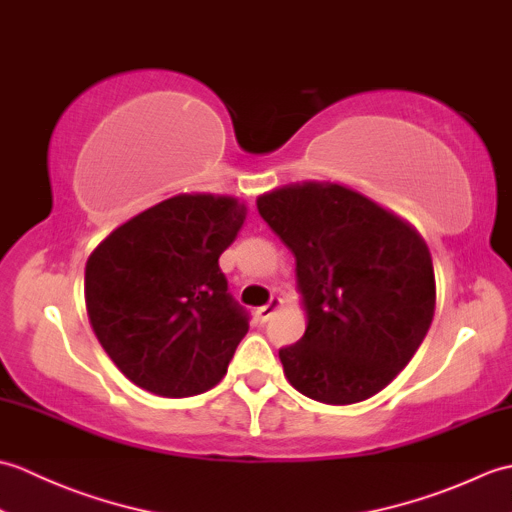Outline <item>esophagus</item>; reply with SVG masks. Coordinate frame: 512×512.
I'll return each mask as SVG.
<instances>
[{
    "label": "esophagus",
    "mask_w": 512,
    "mask_h": 512,
    "mask_svg": "<svg viewBox=\"0 0 512 512\" xmlns=\"http://www.w3.org/2000/svg\"><path fill=\"white\" fill-rule=\"evenodd\" d=\"M281 308V299H270L266 306H262V308H257V319L262 321V323H266L270 317H273V314L277 312Z\"/></svg>",
    "instance_id": "esophagus-1"
}]
</instances>
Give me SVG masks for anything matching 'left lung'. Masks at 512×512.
I'll return each mask as SVG.
<instances>
[{"label":"left lung","instance_id":"1","mask_svg":"<svg viewBox=\"0 0 512 512\" xmlns=\"http://www.w3.org/2000/svg\"><path fill=\"white\" fill-rule=\"evenodd\" d=\"M259 215L297 262L308 317L281 347L288 383L325 405H354L405 369L436 312V275L422 235L365 195L301 182L257 198Z\"/></svg>","mask_w":512,"mask_h":512}]
</instances>
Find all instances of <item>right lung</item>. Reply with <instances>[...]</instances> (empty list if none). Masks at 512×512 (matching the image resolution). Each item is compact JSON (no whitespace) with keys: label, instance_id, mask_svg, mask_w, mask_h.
I'll return each mask as SVG.
<instances>
[{"label":"right lung","instance_id":"add662e5","mask_svg":"<svg viewBox=\"0 0 512 512\" xmlns=\"http://www.w3.org/2000/svg\"><path fill=\"white\" fill-rule=\"evenodd\" d=\"M246 204L180 193L107 235L85 264V308L114 365L156 396L204 394L248 332L217 259L235 242Z\"/></svg>","mask_w":512,"mask_h":512}]
</instances>
